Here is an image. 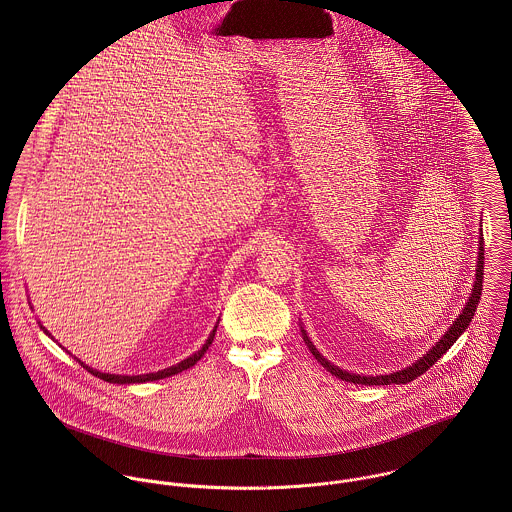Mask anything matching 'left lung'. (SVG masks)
<instances>
[{
	"label": "left lung",
	"mask_w": 512,
	"mask_h": 512,
	"mask_svg": "<svg viewBox=\"0 0 512 512\" xmlns=\"http://www.w3.org/2000/svg\"><path fill=\"white\" fill-rule=\"evenodd\" d=\"M483 264H485V248H483V242H481V248H479V262H477V274H475V286H473V293L463 309V313L457 317V321L449 327V331L439 339L438 345L426 353L418 363H414L412 366H406L404 370H398V372H392V374H380V376H361V374H353V372H347V370H341L337 366L327 363L319 351L311 345V341L307 339V335L303 333V339L309 347V351L313 353V357L317 359V363H321V366H325L333 376L345 380V382H353V384H365V386H384V384H406V382H412L414 378H418L420 374H424L428 368L432 365H436L439 359L445 355V351L457 341V337L467 329V325L471 323L473 315H475V309L479 305V299H481V290H483Z\"/></svg>",
	"instance_id": "1"
}]
</instances>
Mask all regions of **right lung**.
Instances as JSON below:
<instances>
[{"label":"right lung","instance_id":"1","mask_svg":"<svg viewBox=\"0 0 512 512\" xmlns=\"http://www.w3.org/2000/svg\"><path fill=\"white\" fill-rule=\"evenodd\" d=\"M45 329V327H43ZM215 331H217V327L213 329V333L209 335V339H207V343L203 345V349L201 351H197L195 355H191L189 359H185V361H181L179 365L169 366V368H163V370H157V372H149V374H140V376H122V374H106V372H98V370H92L90 366L82 365L80 361V366L82 368H86L90 374H94V376H98V378H102V380H106V382H114V384H130V382H147V380H159V378H165V376H173V374H177V372H183V370H187L189 366L197 365V361H201V357L207 353V349L211 347V343H213V339H215Z\"/></svg>","mask_w":512,"mask_h":512}]
</instances>
